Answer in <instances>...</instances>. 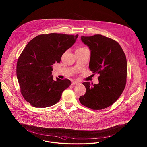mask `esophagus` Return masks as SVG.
I'll return each instance as SVG.
<instances>
[{
  "label": "esophagus",
  "instance_id": "34e87169",
  "mask_svg": "<svg viewBox=\"0 0 147 147\" xmlns=\"http://www.w3.org/2000/svg\"><path fill=\"white\" fill-rule=\"evenodd\" d=\"M79 84V83L78 82H77V81H74L72 83V85H77V84Z\"/></svg>",
  "mask_w": 147,
  "mask_h": 147
}]
</instances>
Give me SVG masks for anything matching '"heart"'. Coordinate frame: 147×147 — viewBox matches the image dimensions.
<instances>
[{
  "label": "heart",
  "mask_w": 147,
  "mask_h": 147,
  "mask_svg": "<svg viewBox=\"0 0 147 147\" xmlns=\"http://www.w3.org/2000/svg\"><path fill=\"white\" fill-rule=\"evenodd\" d=\"M84 49V48H80V49Z\"/></svg>",
  "instance_id": "b5f03b06"
}]
</instances>
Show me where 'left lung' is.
Here are the masks:
<instances>
[{
	"instance_id": "8db88e82",
	"label": "left lung",
	"mask_w": 147,
	"mask_h": 147,
	"mask_svg": "<svg viewBox=\"0 0 147 147\" xmlns=\"http://www.w3.org/2000/svg\"><path fill=\"white\" fill-rule=\"evenodd\" d=\"M82 41L90 51L89 69L98 74V84L84 82L86 92L79 100L92 110H101L115 103L124 90L127 63L119 43L101 35L82 36Z\"/></svg>"
}]
</instances>
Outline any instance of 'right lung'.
I'll use <instances>...</instances> for the list:
<instances>
[{
  "mask_svg": "<svg viewBox=\"0 0 147 147\" xmlns=\"http://www.w3.org/2000/svg\"><path fill=\"white\" fill-rule=\"evenodd\" d=\"M78 37L55 33L38 35L22 51L17 62L16 76L22 95L32 106L44 108L56 104L71 84L67 79L56 78L54 80L52 65L61 62L62 55Z\"/></svg>",
  "mask_w": 147,
  "mask_h": 147,
  "instance_id": "add662e5",
  "label": "right lung"
}]
</instances>
